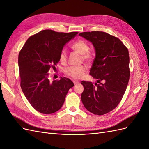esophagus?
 <instances>
[{"mask_svg": "<svg viewBox=\"0 0 149 149\" xmlns=\"http://www.w3.org/2000/svg\"><path fill=\"white\" fill-rule=\"evenodd\" d=\"M73 83H74V84H78L79 83V82L78 81H74Z\"/></svg>", "mask_w": 149, "mask_h": 149, "instance_id": "obj_1", "label": "esophagus"}]
</instances>
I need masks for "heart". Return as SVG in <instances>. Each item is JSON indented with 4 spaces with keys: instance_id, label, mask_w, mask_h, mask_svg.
<instances>
[{
    "instance_id": "1",
    "label": "heart",
    "mask_w": 149,
    "mask_h": 149,
    "mask_svg": "<svg viewBox=\"0 0 149 149\" xmlns=\"http://www.w3.org/2000/svg\"><path fill=\"white\" fill-rule=\"evenodd\" d=\"M72 49L77 52L79 54H81L82 58L84 60L90 61L93 59V54L89 50L88 44L84 40H78L74 42L71 45ZM60 61L62 63H65L67 60V53L65 49H63L60 55ZM87 67L85 65L79 66H71L66 68L65 70V74L70 77L74 79L82 78Z\"/></svg>"
}]
</instances>
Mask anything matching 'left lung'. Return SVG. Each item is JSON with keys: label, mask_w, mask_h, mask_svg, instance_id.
Returning <instances> with one entry per match:
<instances>
[{"label": "left lung", "mask_w": 149, "mask_h": 149, "mask_svg": "<svg viewBox=\"0 0 149 149\" xmlns=\"http://www.w3.org/2000/svg\"><path fill=\"white\" fill-rule=\"evenodd\" d=\"M79 35L91 42L95 48L96 57L89 74L99 83L82 81V102L94 114H107L118 106L127 86L130 77L128 49L118 38L104 31H86Z\"/></svg>", "instance_id": "left-lung-1"}]
</instances>
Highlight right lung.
I'll list each match as a JSON object with an SVG mask.
<instances>
[{
    "label": "right lung",
    "mask_w": 149,
    "mask_h": 149,
    "mask_svg": "<svg viewBox=\"0 0 149 149\" xmlns=\"http://www.w3.org/2000/svg\"><path fill=\"white\" fill-rule=\"evenodd\" d=\"M78 32H57L44 30L31 36L19 55L20 86L25 96L35 110L52 114L59 110L74 83L65 77L49 79L48 71L60 61L65 45Z\"/></svg>",
    "instance_id": "1"
}]
</instances>
